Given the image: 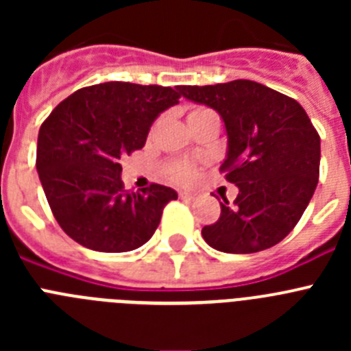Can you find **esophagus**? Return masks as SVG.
Listing matches in <instances>:
<instances>
[{
    "instance_id": "34e87169",
    "label": "esophagus",
    "mask_w": 351,
    "mask_h": 351,
    "mask_svg": "<svg viewBox=\"0 0 351 351\" xmlns=\"http://www.w3.org/2000/svg\"><path fill=\"white\" fill-rule=\"evenodd\" d=\"M179 197H181L182 200H188V202H191V200H195V198H197V195L190 193V191H181V193H179Z\"/></svg>"
}]
</instances>
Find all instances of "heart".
I'll list each match as a JSON object with an SVG mask.
<instances>
[{
    "mask_svg": "<svg viewBox=\"0 0 351 351\" xmlns=\"http://www.w3.org/2000/svg\"><path fill=\"white\" fill-rule=\"evenodd\" d=\"M202 110H206V108H193L190 114L202 112ZM167 172H169L170 179L176 182H191L197 178V170H195V167L190 165V163H172Z\"/></svg>",
    "mask_w": 351,
    "mask_h": 351,
    "instance_id": "obj_1",
    "label": "heart"
}]
</instances>
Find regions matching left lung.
I'll return each instance as SVG.
<instances>
[{
    "label": "left lung",
    "mask_w": 351,
    "mask_h": 351,
    "mask_svg": "<svg viewBox=\"0 0 351 351\" xmlns=\"http://www.w3.org/2000/svg\"><path fill=\"white\" fill-rule=\"evenodd\" d=\"M184 98L214 108L228 137L219 170L239 188L202 237L223 253H256L281 243L299 223L320 176V135L299 101L253 80L179 86Z\"/></svg>",
    "instance_id": "left-lung-1"
}]
</instances>
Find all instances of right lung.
Masks as SVG:
<instances>
[{"mask_svg": "<svg viewBox=\"0 0 351 351\" xmlns=\"http://www.w3.org/2000/svg\"><path fill=\"white\" fill-rule=\"evenodd\" d=\"M179 98V86L95 84L68 96L42 123L40 182L56 221L80 246L125 253L153 237L178 193L154 182L126 191L119 161L144 147L154 119Z\"/></svg>", "mask_w": 351, "mask_h": 351, "instance_id": "add662e5", "label": "right lung"}]
</instances>
